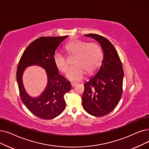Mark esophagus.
<instances>
[{
    "label": "esophagus",
    "instance_id": "esophagus-1",
    "mask_svg": "<svg viewBox=\"0 0 149 149\" xmlns=\"http://www.w3.org/2000/svg\"><path fill=\"white\" fill-rule=\"evenodd\" d=\"M70 85H71V86H72V88H74V87H75L77 85V83L72 82V83H70Z\"/></svg>",
    "mask_w": 149,
    "mask_h": 149
}]
</instances>
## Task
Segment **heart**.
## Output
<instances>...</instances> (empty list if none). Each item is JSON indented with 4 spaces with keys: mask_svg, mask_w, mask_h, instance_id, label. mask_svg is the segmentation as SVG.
I'll return each instance as SVG.
<instances>
[{
    "mask_svg": "<svg viewBox=\"0 0 149 149\" xmlns=\"http://www.w3.org/2000/svg\"><path fill=\"white\" fill-rule=\"evenodd\" d=\"M64 49L69 56H75L73 60L74 66L70 68L66 74L67 78L70 80L79 81L83 78L86 72L88 74H94L101 66L103 53L98 44L74 40L68 42L65 45ZM53 60L59 72H66L68 61L61 52H55Z\"/></svg>",
    "mask_w": 149,
    "mask_h": 149,
    "instance_id": "b5f03b06",
    "label": "heart"
}]
</instances>
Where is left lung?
Listing matches in <instances>:
<instances>
[{
	"mask_svg": "<svg viewBox=\"0 0 149 149\" xmlns=\"http://www.w3.org/2000/svg\"><path fill=\"white\" fill-rule=\"evenodd\" d=\"M85 36L99 42L103 58L99 72L84 84L82 105L88 113L101 117L111 112L118 105L123 92L124 70L119 56L110 41L97 34Z\"/></svg>",
	"mask_w": 149,
	"mask_h": 149,
	"instance_id": "obj_1",
	"label": "left lung"
}]
</instances>
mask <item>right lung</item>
Listing matches in <instances>:
<instances>
[{"instance_id": "1", "label": "right lung", "mask_w": 149, "mask_h": 149, "mask_svg": "<svg viewBox=\"0 0 149 149\" xmlns=\"http://www.w3.org/2000/svg\"><path fill=\"white\" fill-rule=\"evenodd\" d=\"M67 37L42 36L36 39L25 49L18 63L16 79L21 99L32 114L42 119H54L66 108L64 96L70 90V83L58 74L53 56L58 46ZM31 65L41 66L47 70L48 75L47 87L38 98L30 97L25 92L22 83L24 69Z\"/></svg>"}]
</instances>
